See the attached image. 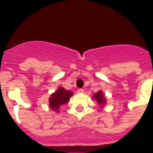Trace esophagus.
Wrapping results in <instances>:
<instances>
[{"mask_svg":"<svg viewBox=\"0 0 153 153\" xmlns=\"http://www.w3.org/2000/svg\"><path fill=\"white\" fill-rule=\"evenodd\" d=\"M78 93L83 94L84 93V90H83V89H79V90H78Z\"/></svg>","mask_w":153,"mask_h":153,"instance_id":"obj_1","label":"esophagus"}]
</instances>
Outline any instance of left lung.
<instances>
[{
	"label": "left lung",
	"mask_w": 153,
	"mask_h": 153,
	"mask_svg": "<svg viewBox=\"0 0 153 153\" xmlns=\"http://www.w3.org/2000/svg\"><path fill=\"white\" fill-rule=\"evenodd\" d=\"M92 98L97 102V103H98L100 108L104 107L105 104H106V98H105V96L104 93L102 92V91H99L97 93L94 94Z\"/></svg>",
	"instance_id": "1"
}]
</instances>
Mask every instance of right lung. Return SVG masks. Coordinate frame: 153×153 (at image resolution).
<instances>
[{
	"instance_id": "obj_1",
	"label": "right lung",
	"mask_w": 153,
	"mask_h": 153,
	"mask_svg": "<svg viewBox=\"0 0 153 153\" xmlns=\"http://www.w3.org/2000/svg\"><path fill=\"white\" fill-rule=\"evenodd\" d=\"M74 95V93L71 91H67L63 87L59 86L57 91L51 94L49 98V108L53 111L59 113V108L62 105L67 104L70 101V98Z\"/></svg>"
}]
</instances>
